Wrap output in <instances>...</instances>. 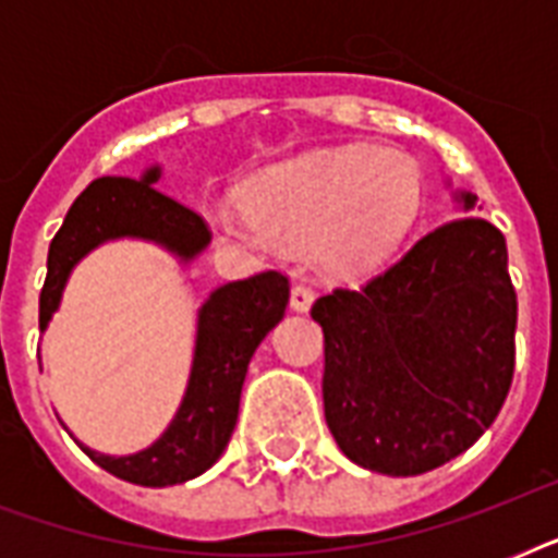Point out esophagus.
Instances as JSON below:
<instances>
[{"label": "esophagus", "mask_w": 558, "mask_h": 558, "mask_svg": "<svg viewBox=\"0 0 558 558\" xmlns=\"http://www.w3.org/2000/svg\"><path fill=\"white\" fill-rule=\"evenodd\" d=\"M313 301H315L313 289L304 287V283L292 287V295H289V306H292L295 313H306V310L313 306Z\"/></svg>", "instance_id": "34e87169"}]
</instances>
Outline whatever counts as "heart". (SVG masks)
<instances>
[{
    "instance_id": "heart-1",
    "label": "heart",
    "mask_w": 558,
    "mask_h": 558,
    "mask_svg": "<svg viewBox=\"0 0 558 558\" xmlns=\"http://www.w3.org/2000/svg\"><path fill=\"white\" fill-rule=\"evenodd\" d=\"M423 210V170L408 153L344 144L252 179L243 202L205 208L214 234L245 254L313 245L324 269L359 278L379 269Z\"/></svg>"
}]
</instances>
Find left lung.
<instances>
[{
    "label": "left lung",
    "instance_id": "obj_1",
    "mask_svg": "<svg viewBox=\"0 0 558 558\" xmlns=\"http://www.w3.org/2000/svg\"><path fill=\"white\" fill-rule=\"evenodd\" d=\"M458 217L362 289L318 298L324 416L339 449L379 475H423L495 423L515 371L519 301L507 240L454 193Z\"/></svg>",
    "mask_w": 558,
    "mask_h": 558
}]
</instances>
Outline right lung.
Instances as JSON below:
<instances>
[{
  "label": "right lung",
  "mask_w": 558,
  "mask_h": 558,
  "mask_svg": "<svg viewBox=\"0 0 558 558\" xmlns=\"http://www.w3.org/2000/svg\"><path fill=\"white\" fill-rule=\"evenodd\" d=\"M161 168L144 177L95 179L74 199L48 245V275L39 292V330H46L60 306L65 280L77 263L107 240L135 236L165 245L182 263H191L210 243L199 214L156 191ZM289 304V280L280 271L222 283L205 298L196 318L191 376L177 416L147 449L112 458L81 446L109 475L138 486H173L202 475L226 451L240 411L245 371L254 350Z\"/></svg>",
  "instance_id": "obj_1"
}]
</instances>
